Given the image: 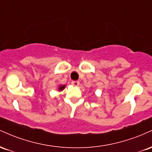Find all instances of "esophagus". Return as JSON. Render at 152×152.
Returning <instances> with one entry per match:
<instances>
[{
	"label": "esophagus",
	"instance_id": "1",
	"mask_svg": "<svg viewBox=\"0 0 152 152\" xmlns=\"http://www.w3.org/2000/svg\"><path fill=\"white\" fill-rule=\"evenodd\" d=\"M71 83H72V84L74 85V86H78V85L80 84V82L78 81H74L71 82Z\"/></svg>",
	"mask_w": 152,
	"mask_h": 152
}]
</instances>
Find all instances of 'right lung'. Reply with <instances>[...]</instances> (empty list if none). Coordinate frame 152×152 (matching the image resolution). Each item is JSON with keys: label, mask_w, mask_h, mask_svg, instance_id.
I'll return each instance as SVG.
<instances>
[{"label": "right lung", "mask_w": 152, "mask_h": 152, "mask_svg": "<svg viewBox=\"0 0 152 152\" xmlns=\"http://www.w3.org/2000/svg\"><path fill=\"white\" fill-rule=\"evenodd\" d=\"M65 87H66L65 85H64V86H60L58 87V91H62V90H64V88H65Z\"/></svg>", "instance_id": "obj_1"}]
</instances>
